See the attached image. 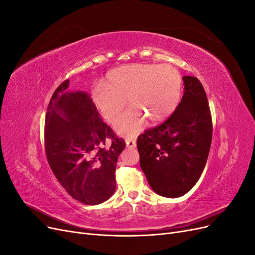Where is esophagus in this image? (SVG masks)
<instances>
[{
    "instance_id": "34e87169",
    "label": "esophagus",
    "mask_w": 255,
    "mask_h": 255,
    "mask_svg": "<svg viewBox=\"0 0 255 255\" xmlns=\"http://www.w3.org/2000/svg\"><path fill=\"white\" fill-rule=\"evenodd\" d=\"M126 143H127L128 148H130V149H134L136 146V140L132 139V138H128V139H127Z\"/></svg>"
}]
</instances>
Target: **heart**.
I'll return each instance as SVG.
<instances>
[{
    "label": "heart",
    "instance_id": "1",
    "mask_svg": "<svg viewBox=\"0 0 255 255\" xmlns=\"http://www.w3.org/2000/svg\"><path fill=\"white\" fill-rule=\"evenodd\" d=\"M182 88L181 73L173 66L133 64L109 72L105 86H97L92 98L110 122L119 118L128 100L130 109L116 123V130L133 137L141 130L144 118L152 123L168 118L180 102Z\"/></svg>",
    "mask_w": 255,
    "mask_h": 255
}]
</instances>
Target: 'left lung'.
<instances>
[{
  "label": "left lung",
  "mask_w": 255,
  "mask_h": 255,
  "mask_svg": "<svg viewBox=\"0 0 255 255\" xmlns=\"http://www.w3.org/2000/svg\"><path fill=\"white\" fill-rule=\"evenodd\" d=\"M184 95L173 114L137 138L140 167L157 195L177 198L201 176L212 143L213 123L205 90L184 76Z\"/></svg>",
  "instance_id": "left-lung-1"
}]
</instances>
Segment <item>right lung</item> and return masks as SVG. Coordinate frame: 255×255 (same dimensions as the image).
Wrapping results in <instances>:
<instances>
[{
  "mask_svg": "<svg viewBox=\"0 0 255 255\" xmlns=\"http://www.w3.org/2000/svg\"><path fill=\"white\" fill-rule=\"evenodd\" d=\"M69 80L54 91L44 125L48 163L61 186L87 205L109 200L116 190V167L126 141L100 118L83 91L67 92Z\"/></svg>",
  "mask_w": 255,
  "mask_h": 255,
  "instance_id": "add662e5",
  "label": "right lung"
}]
</instances>
